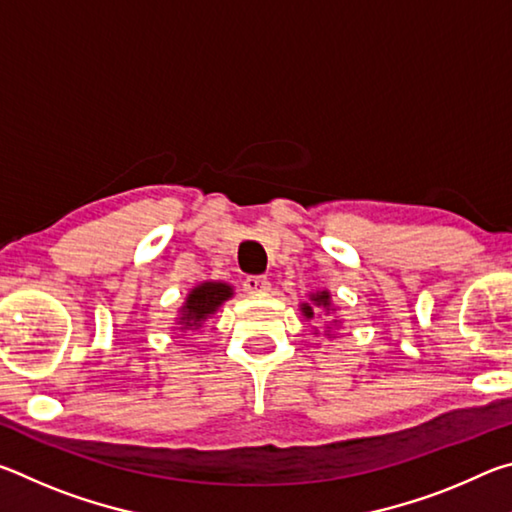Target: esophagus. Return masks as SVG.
I'll list each match as a JSON object with an SVG mask.
<instances>
[{"instance_id": "1", "label": "esophagus", "mask_w": 512, "mask_h": 512, "mask_svg": "<svg viewBox=\"0 0 512 512\" xmlns=\"http://www.w3.org/2000/svg\"><path fill=\"white\" fill-rule=\"evenodd\" d=\"M244 289L248 293H266L271 289V282H268L264 275H250L244 280Z\"/></svg>"}]
</instances>
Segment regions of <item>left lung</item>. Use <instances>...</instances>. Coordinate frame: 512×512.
I'll use <instances>...</instances> for the list:
<instances>
[{
	"instance_id": "left-lung-1",
	"label": "left lung",
	"mask_w": 512,
	"mask_h": 512,
	"mask_svg": "<svg viewBox=\"0 0 512 512\" xmlns=\"http://www.w3.org/2000/svg\"><path fill=\"white\" fill-rule=\"evenodd\" d=\"M309 300H311V302H302V305H300L302 316H305L307 320L314 318V314H316V311H320V309L334 311V309H332V296H329V291H316V293H311ZM334 323H336V320H334Z\"/></svg>"
}]
</instances>
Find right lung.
<instances>
[{"label":"right lung","instance_id":"1","mask_svg":"<svg viewBox=\"0 0 512 512\" xmlns=\"http://www.w3.org/2000/svg\"><path fill=\"white\" fill-rule=\"evenodd\" d=\"M232 298V287L225 282H203L187 293L185 305L180 307V329H198L207 318L216 314L225 300Z\"/></svg>","mask_w":512,"mask_h":512}]
</instances>
